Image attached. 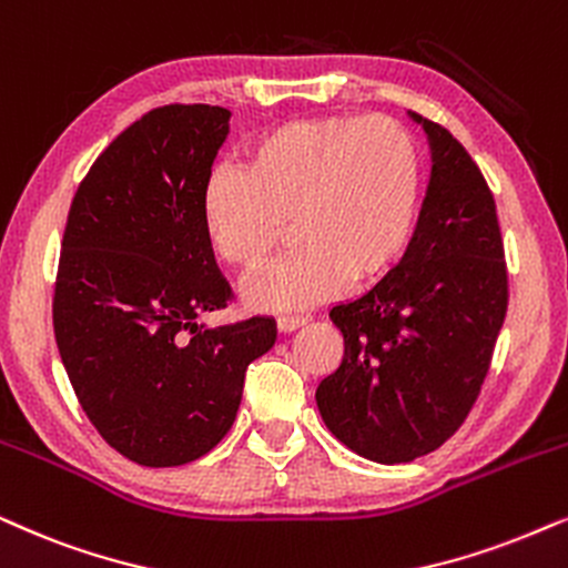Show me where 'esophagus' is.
Masks as SVG:
<instances>
[{"mask_svg": "<svg viewBox=\"0 0 568 568\" xmlns=\"http://www.w3.org/2000/svg\"><path fill=\"white\" fill-rule=\"evenodd\" d=\"M307 318H302V315H282V318H276V328L282 331V334H290V331L305 326Z\"/></svg>", "mask_w": 568, "mask_h": 568, "instance_id": "obj_1", "label": "esophagus"}]
</instances>
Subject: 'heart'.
Instances as JSON below:
<instances>
[{
  "label": "heart",
  "instance_id": "heart-1",
  "mask_svg": "<svg viewBox=\"0 0 568 568\" xmlns=\"http://www.w3.org/2000/svg\"><path fill=\"white\" fill-rule=\"evenodd\" d=\"M425 195L423 153L388 116H313L261 132L240 172L219 169L201 195L205 245L255 274L286 240L300 250L247 286L250 311H294L396 268L415 237Z\"/></svg>",
  "mask_w": 568,
  "mask_h": 568
}]
</instances>
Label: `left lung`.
Returning a JSON list of instances; mask_svg holds the SVG:
<instances>
[{"label":"left lung","instance_id":"8db88e82","mask_svg":"<svg viewBox=\"0 0 568 568\" xmlns=\"http://www.w3.org/2000/svg\"><path fill=\"white\" fill-rule=\"evenodd\" d=\"M430 145V185L412 245L371 292L331 307L344 357L315 402L326 428L378 464H407L469 415L506 318L496 201L464 145L409 112Z\"/></svg>","mask_w":568,"mask_h":568}]
</instances>
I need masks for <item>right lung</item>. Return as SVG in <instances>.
Here are the masks:
<instances>
[{"instance_id":"obj_1","label":"right lung","mask_w":568,"mask_h":568,"mask_svg":"<svg viewBox=\"0 0 568 568\" xmlns=\"http://www.w3.org/2000/svg\"><path fill=\"white\" fill-rule=\"evenodd\" d=\"M230 109L161 106L95 159L70 205L54 336L93 428L143 467L201 459L232 428L247 365L276 323H197L226 307L201 230V195Z\"/></svg>"}]
</instances>
